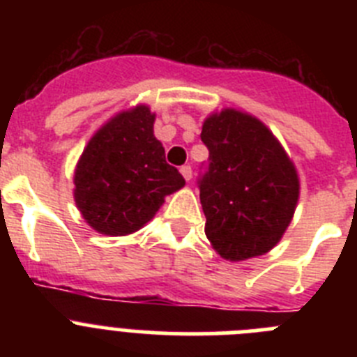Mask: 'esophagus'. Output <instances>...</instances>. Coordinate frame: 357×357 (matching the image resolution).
<instances>
[{"mask_svg": "<svg viewBox=\"0 0 357 357\" xmlns=\"http://www.w3.org/2000/svg\"><path fill=\"white\" fill-rule=\"evenodd\" d=\"M181 173H182V176H184V178L188 182L191 181V176H193V172H191V166H182Z\"/></svg>", "mask_w": 357, "mask_h": 357, "instance_id": "esophagus-1", "label": "esophagus"}]
</instances>
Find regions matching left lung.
<instances>
[{
    "label": "left lung",
    "mask_w": 357,
    "mask_h": 357,
    "mask_svg": "<svg viewBox=\"0 0 357 357\" xmlns=\"http://www.w3.org/2000/svg\"><path fill=\"white\" fill-rule=\"evenodd\" d=\"M209 169L200 178L206 236L227 261H247L282 239L301 197V178L273 132L238 109L202 125Z\"/></svg>",
    "instance_id": "1"
}]
</instances>
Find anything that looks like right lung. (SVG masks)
Listing matches in <instances>:
<instances>
[{"label":"right lung","instance_id":"add662e5","mask_svg":"<svg viewBox=\"0 0 357 357\" xmlns=\"http://www.w3.org/2000/svg\"><path fill=\"white\" fill-rule=\"evenodd\" d=\"M155 112L139 105L105 121L85 144L75 168L73 197L85 223L103 236L143 229L164 198L185 185L153 135Z\"/></svg>","mask_w":357,"mask_h":357}]
</instances>
